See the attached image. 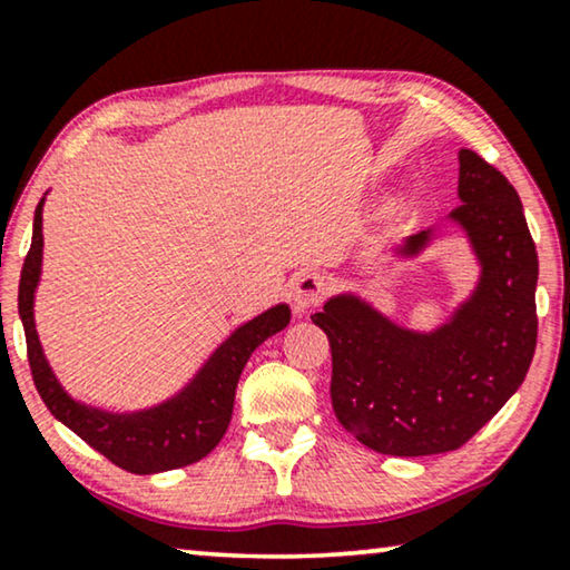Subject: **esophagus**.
Listing matches in <instances>:
<instances>
[{"instance_id": "esophagus-1", "label": "esophagus", "mask_w": 570, "mask_h": 570, "mask_svg": "<svg viewBox=\"0 0 570 570\" xmlns=\"http://www.w3.org/2000/svg\"><path fill=\"white\" fill-rule=\"evenodd\" d=\"M324 293H326V285H324V277L318 275V272H303V275L295 277L293 303L298 311L316 306V303L324 298Z\"/></svg>"}]
</instances>
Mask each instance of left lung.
Masks as SVG:
<instances>
[{"instance_id":"1","label":"left lung","mask_w":570,"mask_h":570,"mask_svg":"<svg viewBox=\"0 0 570 570\" xmlns=\"http://www.w3.org/2000/svg\"><path fill=\"white\" fill-rule=\"evenodd\" d=\"M459 205L449 220L470 240L480 279L446 324L417 332L355 293L332 295L314 318L332 347V407L363 446L428 456L464 446L524 381L537 345V248L524 207L501 170L459 150ZM433 228L404 238L412 259Z\"/></svg>"}]
</instances>
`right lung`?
Returning a JSON list of instances; mask_svg holds the SVG:
<instances>
[{
    "instance_id": "right-lung-1",
    "label": "right lung",
    "mask_w": 570,
    "mask_h": 570,
    "mask_svg": "<svg viewBox=\"0 0 570 570\" xmlns=\"http://www.w3.org/2000/svg\"><path fill=\"white\" fill-rule=\"evenodd\" d=\"M43 202H38L33 217V240L20 272L18 311L28 342V363L36 389L51 410V415L75 431L85 443L100 451L108 462L135 474H155L178 470L205 459L228 431L233 402L240 371L264 340L283 332L291 324L287 303H277L240 324L230 337L217 345L205 365L181 392L155 407L137 412H108L77 402L65 392L46 361L41 340L36 332L33 303L41 279L43 262Z\"/></svg>"
}]
</instances>
